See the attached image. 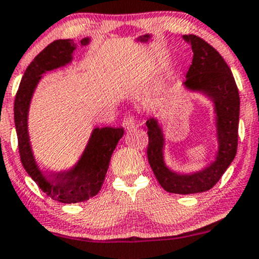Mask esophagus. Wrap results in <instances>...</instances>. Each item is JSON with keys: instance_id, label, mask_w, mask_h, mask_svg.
Here are the masks:
<instances>
[{"instance_id": "esophagus-1", "label": "esophagus", "mask_w": 259, "mask_h": 259, "mask_svg": "<svg viewBox=\"0 0 259 259\" xmlns=\"http://www.w3.org/2000/svg\"><path fill=\"white\" fill-rule=\"evenodd\" d=\"M123 126L125 127L126 130H132L134 126H135V120H134L133 117H125L123 120Z\"/></svg>"}]
</instances>
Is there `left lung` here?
I'll return each mask as SVG.
<instances>
[{
	"label": "left lung",
	"mask_w": 259,
	"mask_h": 259,
	"mask_svg": "<svg viewBox=\"0 0 259 259\" xmlns=\"http://www.w3.org/2000/svg\"><path fill=\"white\" fill-rule=\"evenodd\" d=\"M182 38L192 47L193 61L186 80L187 90L199 93L212 102L217 149L214 159L199 171L180 174L165 163V135L163 125L155 117L146 121L148 127V163L158 182L166 192L194 194L206 192L219 182L234 160L238 148L240 98L232 71L213 47L194 35Z\"/></svg>",
	"instance_id": "left-lung-1"
}]
</instances>
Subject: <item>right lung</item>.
I'll use <instances>...</instances> for the list:
<instances>
[{
	"instance_id": "obj_1",
	"label": "right lung",
	"mask_w": 259,
	"mask_h": 259,
	"mask_svg": "<svg viewBox=\"0 0 259 259\" xmlns=\"http://www.w3.org/2000/svg\"><path fill=\"white\" fill-rule=\"evenodd\" d=\"M90 40L85 37L80 45L88 46ZM76 49L72 39H58L47 46L27 66L14 101V123L24 169L47 195L64 204L85 201L98 194L104 185L112 153L124 135L123 127H94L73 166L46 174L37 164L29 135L31 100L43 74L71 64Z\"/></svg>"
}]
</instances>
